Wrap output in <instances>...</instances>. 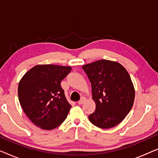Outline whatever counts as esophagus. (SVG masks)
Here are the masks:
<instances>
[{
    "mask_svg": "<svg viewBox=\"0 0 158 158\" xmlns=\"http://www.w3.org/2000/svg\"><path fill=\"white\" fill-rule=\"evenodd\" d=\"M85 100H86V98H85V97H82L81 99V100H80V101H78V102H77V103H78L79 105H81V104H83V103L85 102Z\"/></svg>",
    "mask_w": 158,
    "mask_h": 158,
    "instance_id": "34e87169",
    "label": "esophagus"
}]
</instances>
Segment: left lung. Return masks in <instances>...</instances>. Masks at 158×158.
<instances>
[{"instance_id": "1", "label": "left lung", "mask_w": 158, "mask_h": 158, "mask_svg": "<svg viewBox=\"0 0 158 158\" xmlns=\"http://www.w3.org/2000/svg\"><path fill=\"white\" fill-rule=\"evenodd\" d=\"M91 83L96 110L88 116L101 129H109L124 120L132 108L135 90L128 72L120 63L101 60L82 67Z\"/></svg>"}]
</instances>
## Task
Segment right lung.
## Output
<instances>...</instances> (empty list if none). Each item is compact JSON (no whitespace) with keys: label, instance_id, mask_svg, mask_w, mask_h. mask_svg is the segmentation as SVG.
Segmentation results:
<instances>
[{"label":"right lung","instance_id":"add662e5","mask_svg":"<svg viewBox=\"0 0 158 158\" xmlns=\"http://www.w3.org/2000/svg\"><path fill=\"white\" fill-rule=\"evenodd\" d=\"M71 70L69 66L37 64L21 77L18 87L19 102L36 127L52 130L66 118L71 105L60 83Z\"/></svg>","mask_w":158,"mask_h":158}]
</instances>
